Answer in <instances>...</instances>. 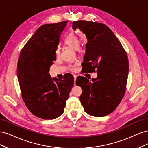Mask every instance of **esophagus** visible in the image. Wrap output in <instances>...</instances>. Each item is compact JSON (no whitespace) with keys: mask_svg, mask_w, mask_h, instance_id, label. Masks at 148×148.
<instances>
[{"mask_svg":"<svg viewBox=\"0 0 148 148\" xmlns=\"http://www.w3.org/2000/svg\"><path fill=\"white\" fill-rule=\"evenodd\" d=\"M73 78H74V83H75V84L76 80H77V76L74 75H73Z\"/></svg>","mask_w":148,"mask_h":148,"instance_id":"esophagus-1","label":"esophagus"}]
</instances>
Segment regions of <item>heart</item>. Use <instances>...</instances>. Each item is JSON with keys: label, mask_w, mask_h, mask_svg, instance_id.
Segmentation results:
<instances>
[{"label": "heart", "mask_w": 148, "mask_h": 148, "mask_svg": "<svg viewBox=\"0 0 148 148\" xmlns=\"http://www.w3.org/2000/svg\"><path fill=\"white\" fill-rule=\"evenodd\" d=\"M64 42L67 46L70 47L71 48H72L74 50L78 51L80 44V39L77 34L73 32H71L66 36L64 40ZM60 53V52L59 49H56L55 53L57 58L59 57ZM70 69L71 71H74L75 70V66H71L70 67Z\"/></svg>", "instance_id": "1"}]
</instances>
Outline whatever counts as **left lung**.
<instances>
[{"instance_id": "8db88e82", "label": "left lung", "mask_w": 148, "mask_h": 148, "mask_svg": "<svg viewBox=\"0 0 148 148\" xmlns=\"http://www.w3.org/2000/svg\"><path fill=\"white\" fill-rule=\"evenodd\" d=\"M73 30L79 29L87 39L83 66L95 72L92 82L82 77L77 83L82 89L79 97L85 112L94 117H104L117 108L126 90L128 60L119 40L106 25L85 20L75 21ZM84 84L80 85L81 82Z\"/></svg>"}]
</instances>
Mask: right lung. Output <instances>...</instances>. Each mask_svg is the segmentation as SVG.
I'll list each match as a JSON object with an SVG mask.
<instances>
[{"label":"right lung","instance_id":"right-lung-1","mask_svg":"<svg viewBox=\"0 0 148 148\" xmlns=\"http://www.w3.org/2000/svg\"><path fill=\"white\" fill-rule=\"evenodd\" d=\"M66 23L64 21L40 26L22 49L18 62L22 99L31 113L45 120L56 119L64 113L74 84L71 74L59 80L49 73Z\"/></svg>","mask_w":148,"mask_h":148}]
</instances>
